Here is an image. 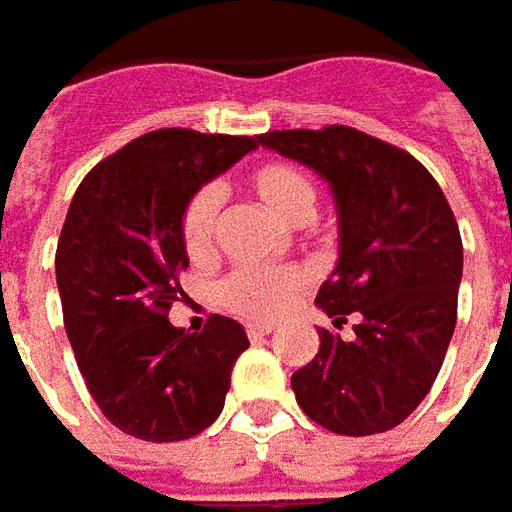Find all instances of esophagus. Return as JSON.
Masks as SVG:
<instances>
[{
  "label": "esophagus",
  "mask_w": 512,
  "mask_h": 512,
  "mask_svg": "<svg viewBox=\"0 0 512 512\" xmlns=\"http://www.w3.org/2000/svg\"><path fill=\"white\" fill-rule=\"evenodd\" d=\"M272 331V323H252V326H246V334H249L252 340H260V337H266V334H272Z\"/></svg>",
  "instance_id": "34e87169"
}]
</instances>
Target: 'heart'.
<instances>
[{
    "instance_id": "1",
    "label": "heart",
    "mask_w": 512,
    "mask_h": 512,
    "mask_svg": "<svg viewBox=\"0 0 512 512\" xmlns=\"http://www.w3.org/2000/svg\"><path fill=\"white\" fill-rule=\"evenodd\" d=\"M249 192L272 212L277 221L300 226L314 215L317 189L309 172L286 161H269L249 172ZM215 223H218V195L201 189L186 201L178 223V235L186 257L203 260L215 246ZM303 286V274L294 269L263 272V269H238L223 277L218 286L221 306L249 320H274L289 309L294 294Z\"/></svg>"
}]
</instances>
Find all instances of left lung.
Segmentation results:
<instances>
[{
    "mask_svg": "<svg viewBox=\"0 0 512 512\" xmlns=\"http://www.w3.org/2000/svg\"><path fill=\"white\" fill-rule=\"evenodd\" d=\"M257 144L317 172L340 226L337 266L317 306V357L291 374L303 414L343 436L397 428L442 368L462 283V238L448 201L414 155L351 130H274Z\"/></svg>",
    "mask_w": 512,
    "mask_h": 512,
    "instance_id": "obj_1",
    "label": "left lung"
}]
</instances>
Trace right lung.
<instances>
[{
    "label": "right lung",
    "instance_id": "right-lung-1",
    "mask_svg": "<svg viewBox=\"0 0 512 512\" xmlns=\"http://www.w3.org/2000/svg\"><path fill=\"white\" fill-rule=\"evenodd\" d=\"M257 150V135L155 130L81 181L56 249L64 328L101 414L144 442H181L223 411L249 337L212 314L201 334L169 323L189 266L186 201Z\"/></svg>",
    "mask_w": 512,
    "mask_h": 512
}]
</instances>
